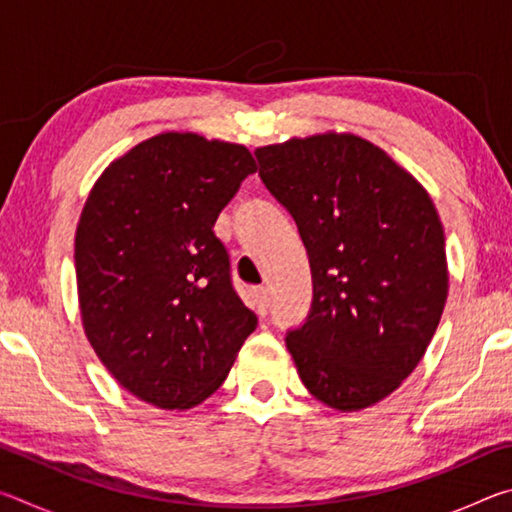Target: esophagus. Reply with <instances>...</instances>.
Masks as SVG:
<instances>
[{
  "label": "esophagus",
  "instance_id": "34e87169",
  "mask_svg": "<svg viewBox=\"0 0 512 512\" xmlns=\"http://www.w3.org/2000/svg\"><path fill=\"white\" fill-rule=\"evenodd\" d=\"M250 300H253V307L257 314L264 316L268 309V291L264 287H253L250 289Z\"/></svg>",
  "mask_w": 512,
  "mask_h": 512
}]
</instances>
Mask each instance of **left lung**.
<instances>
[{
    "mask_svg": "<svg viewBox=\"0 0 512 512\" xmlns=\"http://www.w3.org/2000/svg\"><path fill=\"white\" fill-rule=\"evenodd\" d=\"M259 176L307 248L314 300L287 348L307 391L336 411L402 386L443 316L445 230L431 196L384 149L352 133L255 151Z\"/></svg>",
    "mask_w": 512,
    "mask_h": 512,
    "instance_id": "8db88e82",
    "label": "left lung"
}]
</instances>
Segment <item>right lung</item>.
<instances>
[{"label": "right lung", "mask_w": 512, "mask_h": 512, "mask_svg": "<svg viewBox=\"0 0 512 512\" xmlns=\"http://www.w3.org/2000/svg\"><path fill=\"white\" fill-rule=\"evenodd\" d=\"M255 171L244 144L169 131L112 160L83 205L74 264L85 336L146 404L207 400L257 327L212 230Z\"/></svg>", "instance_id": "obj_1"}]
</instances>
